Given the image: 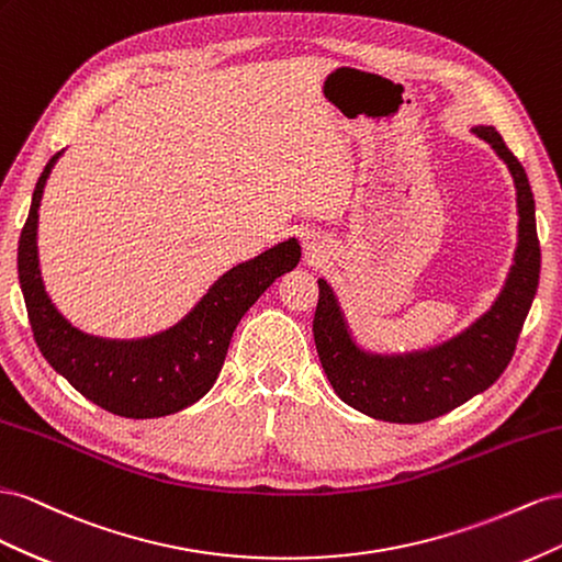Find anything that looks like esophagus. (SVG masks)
I'll return each mask as SVG.
<instances>
[{
    "instance_id": "34e87169",
    "label": "esophagus",
    "mask_w": 562,
    "mask_h": 562,
    "mask_svg": "<svg viewBox=\"0 0 562 562\" xmlns=\"http://www.w3.org/2000/svg\"><path fill=\"white\" fill-rule=\"evenodd\" d=\"M323 249H325V247H323V239H317V237H313V235L303 239V251H306V256L311 259V263H313V261H317L319 256L325 254Z\"/></svg>"
}]
</instances>
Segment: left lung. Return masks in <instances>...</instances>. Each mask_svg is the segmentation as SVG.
<instances>
[{"mask_svg":"<svg viewBox=\"0 0 562 562\" xmlns=\"http://www.w3.org/2000/svg\"><path fill=\"white\" fill-rule=\"evenodd\" d=\"M504 159L518 202V247L502 294L492 308L454 339L405 356H376L356 346L327 280H317L319 299L313 317L315 348L323 370L346 405L372 419L422 424L452 412L483 393L504 374L539 284L541 249L535 223V198L518 157L494 126H475Z\"/></svg>","mask_w":562,"mask_h":562,"instance_id":"1","label":"left lung"}]
</instances>
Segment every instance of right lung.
Masks as SVG:
<instances>
[{"label": "right lung", "instance_id": "add662e5", "mask_svg": "<svg viewBox=\"0 0 562 562\" xmlns=\"http://www.w3.org/2000/svg\"><path fill=\"white\" fill-rule=\"evenodd\" d=\"M58 157L40 176L19 239V282L37 348L75 391L110 414L155 419L190 407L214 386L243 315L276 278L296 268L299 243L292 237L223 272L198 306L167 331L136 341L89 336L56 311L40 276L37 210Z\"/></svg>", "mask_w": 562, "mask_h": 562}]
</instances>
